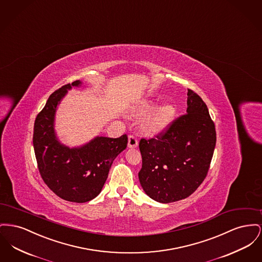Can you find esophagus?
<instances>
[{"mask_svg":"<svg viewBox=\"0 0 262 262\" xmlns=\"http://www.w3.org/2000/svg\"><path fill=\"white\" fill-rule=\"evenodd\" d=\"M138 146V139L134 135H129L128 137V147L136 148Z\"/></svg>","mask_w":262,"mask_h":262,"instance_id":"obj_1","label":"esophagus"}]
</instances>
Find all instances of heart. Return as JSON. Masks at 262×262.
<instances>
[{"instance_id":"obj_1","label":"heart","mask_w":262,"mask_h":262,"mask_svg":"<svg viewBox=\"0 0 262 262\" xmlns=\"http://www.w3.org/2000/svg\"><path fill=\"white\" fill-rule=\"evenodd\" d=\"M152 110H154V104L151 102H148V103L144 104L142 113L147 114V113H150ZM174 113H176V111H174L173 106H171L169 104L163 105L151 114L150 118L146 122V127L151 132L161 131L170 122Z\"/></svg>"}]
</instances>
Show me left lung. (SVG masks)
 Segmentation results:
<instances>
[{
	"label": "left lung",
	"mask_w": 262,
	"mask_h": 262,
	"mask_svg": "<svg viewBox=\"0 0 262 262\" xmlns=\"http://www.w3.org/2000/svg\"><path fill=\"white\" fill-rule=\"evenodd\" d=\"M215 146L216 129L206 103L188 89L186 113L139 142L144 191L161 203L188 197L206 179Z\"/></svg>",
	"instance_id": "obj_1"
}]
</instances>
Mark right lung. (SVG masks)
Returning <instances> with one entry per match:
<instances>
[{"instance_id":"add662e5","label":"right lung","mask_w":262,"mask_h":262,"mask_svg":"<svg viewBox=\"0 0 262 262\" xmlns=\"http://www.w3.org/2000/svg\"><path fill=\"white\" fill-rule=\"evenodd\" d=\"M80 81L56 90L36 116L33 148L44 183L60 198L76 203L88 202L101 191L114 159L126 149L128 138L97 137L82 148L61 145L54 134L56 106L67 90Z\"/></svg>"}]
</instances>
